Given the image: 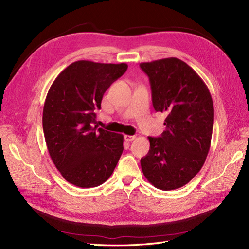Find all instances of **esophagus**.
<instances>
[{
	"instance_id": "34e87169",
	"label": "esophagus",
	"mask_w": 249,
	"mask_h": 249,
	"mask_svg": "<svg viewBox=\"0 0 249 249\" xmlns=\"http://www.w3.org/2000/svg\"><path fill=\"white\" fill-rule=\"evenodd\" d=\"M136 136H131V135H124V140L125 141H133Z\"/></svg>"
}]
</instances>
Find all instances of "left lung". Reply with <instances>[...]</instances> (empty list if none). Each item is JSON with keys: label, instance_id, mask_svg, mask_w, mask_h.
Here are the masks:
<instances>
[{"label": "left lung", "instance_id": "left-lung-1", "mask_svg": "<svg viewBox=\"0 0 249 249\" xmlns=\"http://www.w3.org/2000/svg\"><path fill=\"white\" fill-rule=\"evenodd\" d=\"M140 67L148 76L155 110L167 115L161 136L148 137L141 168L158 189H178L206 161L214 124L212 96L198 74L178 58L143 62Z\"/></svg>", "mask_w": 249, "mask_h": 249}]
</instances>
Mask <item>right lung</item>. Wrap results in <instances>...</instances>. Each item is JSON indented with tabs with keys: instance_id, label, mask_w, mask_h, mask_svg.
<instances>
[{
	"instance_id": "obj_1",
	"label": "right lung",
	"mask_w": 249,
	"mask_h": 249,
	"mask_svg": "<svg viewBox=\"0 0 249 249\" xmlns=\"http://www.w3.org/2000/svg\"><path fill=\"white\" fill-rule=\"evenodd\" d=\"M127 70L125 63H71L53 83L42 113L49 154L67 182L81 188L110 178L124 150V136L97 129L103 95Z\"/></svg>"
}]
</instances>
